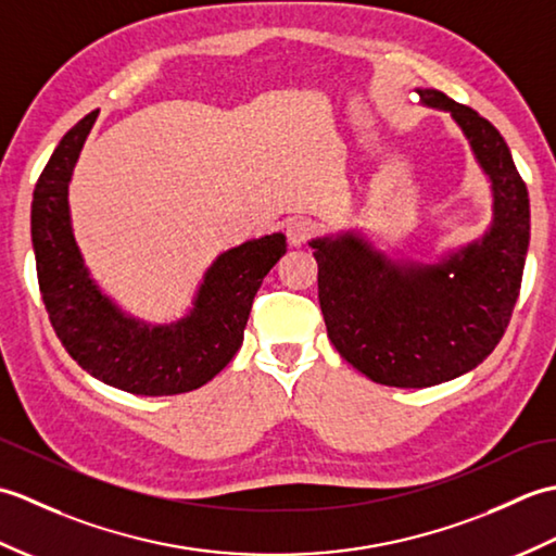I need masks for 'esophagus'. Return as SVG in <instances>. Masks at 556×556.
I'll return each mask as SVG.
<instances>
[{"mask_svg":"<svg viewBox=\"0 0 556 556\" xmlns=\"http://www.w3.org/2000/svg\"><path fill=\"white\" fill-rule=\"evenodd\" d=\"M315 233H317V227L311 219L299 217V219H291L287 224V239L291 245H303L305 241H311Z\"/></svg>","mask_w":556,"mask_h":556,"instance_id":"1","label":"esophagus"}]
</instances>
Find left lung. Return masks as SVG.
<instances>
[{"label": "left lung", "mask_w": 556, "mask_h": 556, "mask_svg": "<svg viewBox=\"0 0 556 556\" xmlns=\"http://www.w3.org/2000/svg\"><path fill=\"white\" fill-rule=\"evenodd\" d=\"M452 112L494 191L485 239L440 267H396L356 236L313 241L317 299L341 358L372 382L422 389L473 370L509 327L530 241L528 188L502 134L440 90H418Z\"/></svg>", "instance_id": "left-lung-1"}]
</instances>
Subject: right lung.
<instances>
[{"label": "right lung", "instance_id": "add662e5", "mask_svg": "<svg viewBox=\"0 0 556 556\" xmlns=\"http://www.w3.org/2000/svg\"><path fill=\"white\" fill-rule=\"evenodd\" d=\"M98 112L59 140L33 191L30 236L42 303L54 332L96 380L140 396H172L210 382L236 356L253 299L287 253L281 233L222 253L200 285L191 315L172 327L126 317L83 267L68 217V181Z\"/></svg>", "mask_w": 556, "mask_h": 556}]
</instances>
